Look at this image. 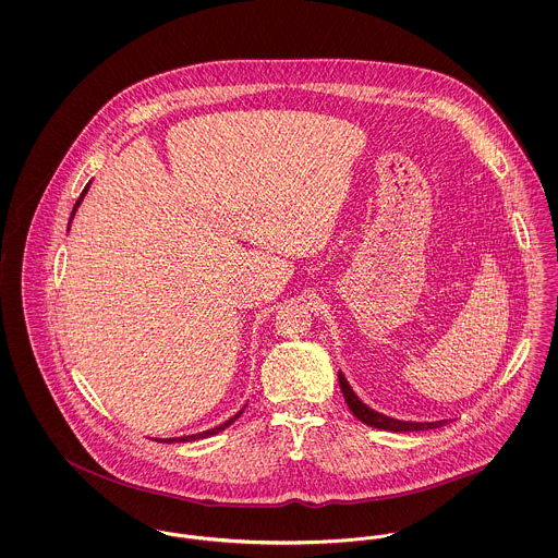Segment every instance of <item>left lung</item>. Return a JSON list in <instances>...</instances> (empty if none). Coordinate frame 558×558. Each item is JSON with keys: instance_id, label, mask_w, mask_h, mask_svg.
Segmentation results:
<instances>
[{"instance_id": "1", "label": "left lung", "mask_w": 558, "mask_h": 558, "mask_svg": "<svg viewBox=\"0 0 558 558\" xmlns=\"http://www.w3.org/2000/svg\"><path fill=\"white\" fill-rule=\"evenodd\" d=\"M338 378H340V386H342L343 399L350 408V412L365 425L369 427H376V429L395 430V433H401V430H427L437 429L441 425H446L448 421H435V423H410V421H397V418H390L385 416L372 408H367L356 395L354 390L348 385V380L343 378L342 372H338Z\"/></svg>"}]
</instances>
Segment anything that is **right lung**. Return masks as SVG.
<instances>
[{
    "mask_svg": "<svg viewBox=\"0 0 558 558\" xmlns=\"http://www.w3.org/2000/svg\"><path fill=\"white\" fill-rule=\"evenodd\" d=\"M86 189H88V186H85L83 195L78 197V202H76V206H74V210H72V218H74V215H76V208L81 206V202H83V197H85ZM240 416H242V410H240V412H238L233 418H229L227 423L218 425V427H215V429L204 430V433H195V435H184V437H173V439L170 437V439H161V441H168V444H170V441H193V439H204V437H210V435H216V433H220V430L227 429V427H229V425H233V423H235Z\"/></svg>",
    "mask_w": 558,
    "mask_h": 558,
    "instance_id": "right-lung-1",
    "label": "right lung"
}]
</instances>
